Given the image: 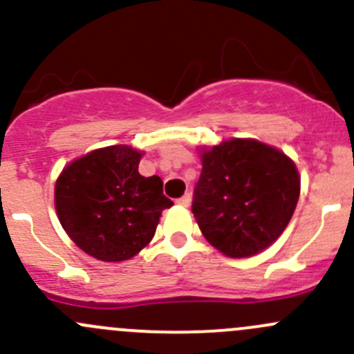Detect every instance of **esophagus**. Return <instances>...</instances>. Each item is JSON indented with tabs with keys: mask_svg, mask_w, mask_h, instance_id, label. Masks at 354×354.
<instances>
[{
	"mask_svg": "<svg viewBox=\"0 0 354 354\" xmlns=\"http://www.w3.org/2000/svg\"><path fill=\"white\" fill-rule=\"evenodd\" d=\"M176 203H178V205H181V207H190L192 205V195L190 194L183 195V197L176 200Z\"/></svg>",
	"mask_w": 354,
	"mask_h": 354,
	"instance_id": "obj_1",
	"label": "esophagus"
}]
</instances>
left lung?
Returning <instances> with one entry per match:
<instances>
[{"mask_svg": "<svg viewBox=\"0 0 354 354\" xmlns=\"http://www.w3.org/2000/svg\"><path fill=\"white\" fill-rule=\"evenodd\" d=\"M202 174L195 188L197 224L214 248L245 259L283 234L299 198L296 164L255 138H231L200 149Z\"/></svg>", "mask_w": 354, "mask_h": 354, "instance_id": "obj_1", "label": "left lung"}]
</instances>
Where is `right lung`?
Returning a JSON list of instances; mask_svg holds the SVG:
<instances>
[{
  "label": "right lung",
  "mask_w": 354,
  "mask_h": 354,
  "mask_svg": "<svg viewBox=\"0 0 354 354\" xmlns=\"http://www.w3.org/2000/svg\"><path fill=\"white\" fill-rule=\"evenodd\" d=\"M144 152L109 145L71 160L56 180L55 207L68 236L87 255L123 262L145 248L164 209L159 176L138 173Z\"/></svg>",
  "instance_id": "right-lung-1"
}]
</instances>
